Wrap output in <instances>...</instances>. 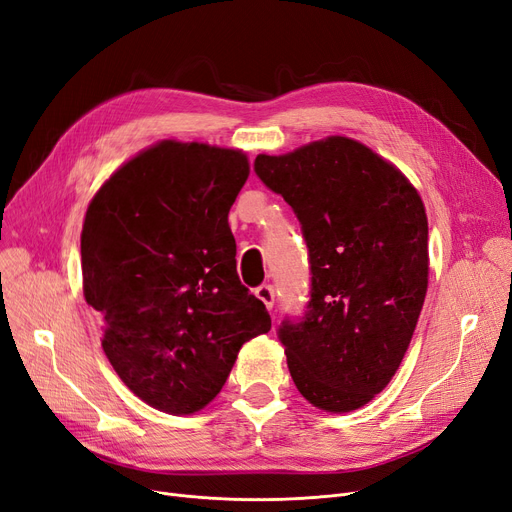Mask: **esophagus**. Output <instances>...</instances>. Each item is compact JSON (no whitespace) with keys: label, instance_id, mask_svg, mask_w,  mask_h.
<instances>
[{"label":"esophagus","instance_id":"34e87169","mask_svg":"<svg viewBox=\"0 0 512 512\" xmlns=\"http://www.w3.org/2000/svg\"><path fill=\"white\" fill-rule=\"evenodd\" d=\"M255 295H257V299L265 305V307H268V309H272L274 307V288L270 286V284H261L259 288H257V291H255Z\"/></svg>","mask_w":512,"mask_h":512}]
</instances>
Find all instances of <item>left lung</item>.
I'll return each instance as SVG.
<instances>
[{
    "label": "left lung",
    "mask_w": 512,
    "mask_h": 512,
    "mask_svg": "<svg viewBox=\"0 0 512 512\" xmlns=\"http://www.w3.org/2000/svg\"><path fill=\"white\" fill-rule=\"evenodd\" d=\"M263 184L303 226L311 301L280 341L299 393L330 414L381 393L402 364L429 286V224L408 177L366 144L328 136L257 154Z\"/></svg>",
    "instance_id": "obj_1"
}]
</instances>
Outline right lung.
Returning <instances> with one entry per match:
<instances>
[{"mask_svg": "<svg viewBox=\"0 0 512 512\" xmlns=\"http://www.w3.org/2000/svg\"><path fill=\"white\" fill-rule=\"evenodd\" d=\"M247 152L161 140L123 163L87 205L83 295L127 389L161 412L203 410L240 347L265 335V305L236 274L228 213Z\"/></svg>", "mask_w": 512, "mask_h": 512, "instance_id": "1", "label": "right lung"}]
</instances>
